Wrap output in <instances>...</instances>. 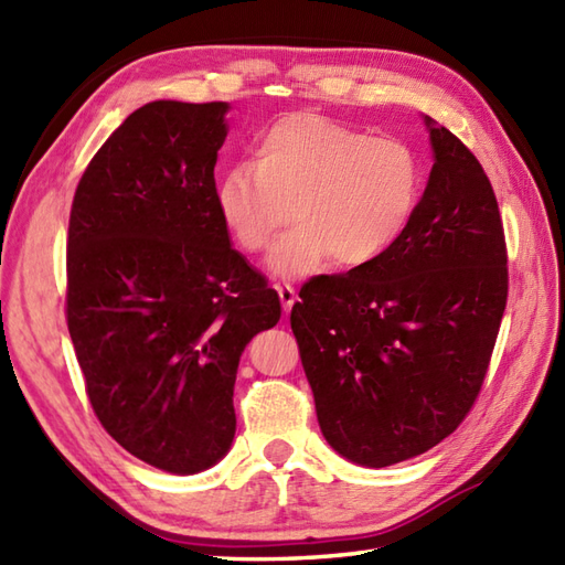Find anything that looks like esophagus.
<instances>
[{
	"label": "esophagus",
	"mask_w": 565,
	"mask_h": 565,
	"mask_svg": "<svg viewBox=\"0 0 565 565\" xmlns=\"http://www.w3.org/2000/svg\"><path fill=\"white\" fill-rule=\"evenodd\" d=\"M276 294H279V298H281V306H284V310H286V313H289L291 306L296 303V291H294V286H291V284H276Z\"/></svg>",
	"instance_id": "obj_1"
}]
</instances>
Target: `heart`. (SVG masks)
<instances>
[{
    "mask_svg": "<svg viewBox=\"0 0 565 565\" xmlns=\"http://www.w3.org/2000/svg\"><path fill=\"white\" fill-rule=\"evenodd\" d=\"M425 167L413 146L371 136L318 114L274 121L252 162L215 182V211L233 243L259 255L296 221L271 255L281 276H303L332 259L352 269L398 243L423 199Z\"/></svg>",
    "mask_w": 565,
    "mask_h": 565,
    "instance_id": "obj_1",
    "label": "heart"
}]
</instances>
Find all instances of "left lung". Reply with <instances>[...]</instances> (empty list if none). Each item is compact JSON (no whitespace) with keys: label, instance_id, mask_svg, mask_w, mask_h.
Instances as JSON below:
<instances>
[{"label":"left lung","instance_id":"8db88e82","mask_svg":"<svg viewBox=\"0 0 565 565\" xmlns=\"http://www.w3.org/2000/svg\"><path fill=\"white\" fill-rule=\"evenodd\" d=\"M435 164L386 255L313 276L291 330L322 437L383 468L425 454L481 393L508 303V245L481 162L427 118Z\"/></svg>","mask_w":565,"mask_h":565}]
</instances>
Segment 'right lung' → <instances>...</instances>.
Here are the masks:
<instances>
[{"instance_id": "obj_1", "label": "right lung", "mask_w": 565, "mask_h": 565, "mask_svg": "<svg viewBox=\"0 0 565 565\" xmlns=\"http://www.w3.org/2000/svg\"><path fill=\"white\" fill-rule=\"evenodd\" d=\"M225 111L140 106L84 170L67 227L65 318L92 411L126 451L182 476L231 449L239 354L281 318L215 211Z\"/></svg>"}]
</instances>
